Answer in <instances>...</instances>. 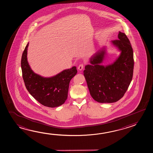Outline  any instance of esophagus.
Masks as SVG:
<instances>
[{"mask_svg": "<svg viewBox=\"0 0 153 153\" xmlns=\"http://www.w3.org/2000/svg\"><path fill=\"white\" fill-rule=\"evenodd\" d=\"M83 65L82 64H80V65L78 66V69L79 70V71H82V69H83Z\"/></svg>", "mask_w": 153, "mask_h": 153, "instance_id": "34e87169", "label": "esophagus"}]
</instances>
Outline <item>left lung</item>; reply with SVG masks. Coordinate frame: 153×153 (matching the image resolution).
I'll list each match as a JSON object with an SVG mask.
<instances>
[{
	"label": "left lung",
	"mask_w": 153,
	"mask_h": 153,
	"mask_svg": "<svg viewBox=\"0 0 153 153\" xmlns=\"http://www.w3.org/2000/svg\"><path fill=\"white\" fill-rule=\"evenodd\" d=\"M118 39L111 42L120 52L118 57L109 65H103L107 55L104 47L90 58L83 74L91 97L99 103H111L124 95L132 81L134 68L133 52L126 35L119 31Z\"/></svg>",
	"instance_id": "8db88e82"
}]
</instances>
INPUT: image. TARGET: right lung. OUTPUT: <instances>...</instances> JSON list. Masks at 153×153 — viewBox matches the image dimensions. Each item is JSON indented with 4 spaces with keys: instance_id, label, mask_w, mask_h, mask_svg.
Here are the masks:
<instances>
[{
    "instance_id": "obj_1",
    "label": "right lung",
    "mask_w": 153,
    "mask_h": 153,
    "mask_svg": "<svg viewBox=\"0 0 153 153\" xmlns=\"http://www.w3.org/2000/svg\"><path fill=\"white\" fill-rule=\"evenodd\" d=\"M29 43L21 58V69L24 82L29 93L44 106L56 108L65 103L68 98L71 80L76 74V66L63 70L51 77H43L34 72L29 65L27 50Z\"/></svg>"
}]
</instances>
